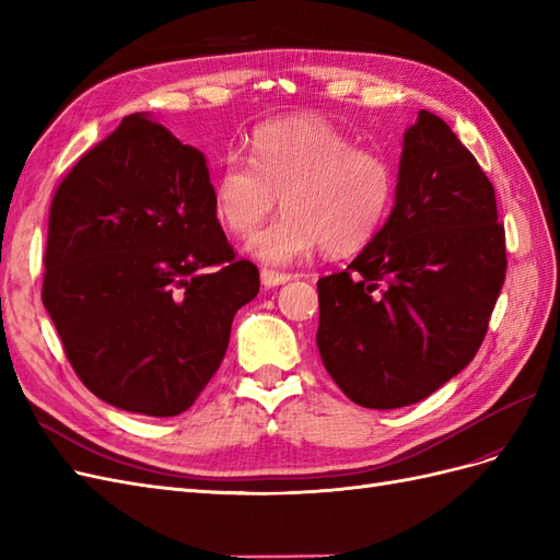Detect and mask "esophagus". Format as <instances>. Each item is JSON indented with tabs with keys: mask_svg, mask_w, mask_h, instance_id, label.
<instances>
[{
	"mask_svg": "<svg viewBox=\"0 0 560 560\" xmlns=\"http://www.w3.org/2000/svg\"><path fill=\"white\" fill-rule=\"evenodd\" d=\"M290 280H292L290 273H278V270H270V268L261 270V284L264 287H278V284L290 282Z\"/></svg>",
	"mask_w": 560,
	"mask_h": 560,
	"instance_id": "obj_1",
	"label": "esophagus"
}]
</instances>
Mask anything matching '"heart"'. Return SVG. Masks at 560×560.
<instances>
[{
	"instance_id": "1",
	"label": "heart",
	"mask_w": 560,
	"mask_h": 560,
	"mask_svg": "<svg viewBox=\"0 0 560 560\" xmlns=\"http://www.w3.org/2000/svg\"><path fill=\"white\" fill-rule=\"evenodd\" d=\"M397 173L381 151L354 147L325 118L294 116L264 124L249 138V161L226 156L212 184V208L235 238L254 233L278 208L276 224L247 249L264 264L287 266L317 247L352 254L376 238L395 206Z\"/></svg>"
}]
</instances>
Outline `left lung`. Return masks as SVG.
Masks as SVG:
<instances>
[{
    "instance_id": "1",
    "label": "left lung",
    "mask_w": 560,
    "mask_h": 560,
    "mask_svg": "<svg viewBox=\"0 0 560 560\" xmlns=\"http://www.w3.org/2000/svg\"><path fill=\"white\" fill-rule=\"evenodd\" d=\"M504 270L493 184L448 124L420 109L385 226L317 280L322 364L366 409L430 397L483 343Z\"/></svg>"
}]
</instances>
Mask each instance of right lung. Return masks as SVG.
Instances as JSON below:
<instances>
[{
    "label": "right lung",
    "mask_w": 560,
    "mask_h": 560,
    "mask_svg": "<svg viewBox=\"0 0 560 560\" xmlns=\"http://www.w3.org/2000/svg\"><path fill=\"white\" fill-rule=\"evenodd\" d=\"M42 301L95 397L130 413L189 409L259 292L212 208L206 156L126 116L56 189Z\"/></svg>",
    "instance_id": "add662e5"
}]
</instances>
